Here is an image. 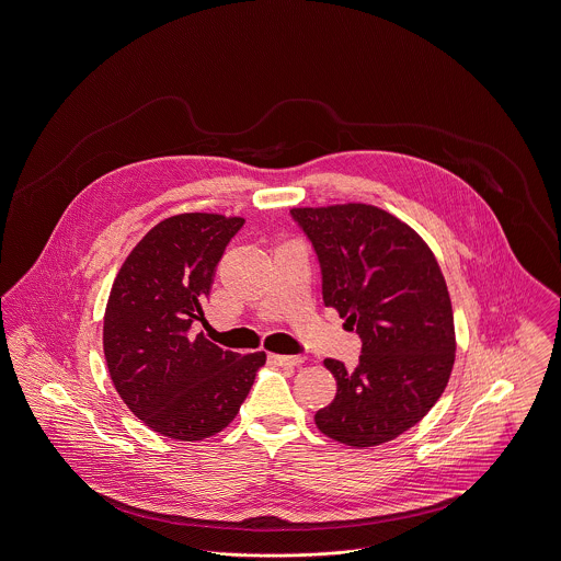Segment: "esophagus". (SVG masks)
<instances>
[{
  "label": "esophagus",
  "mask_w": 561,
  "mask_h": 561,
  "mask_svg": "<svg viewBox=\"0 0 561 561\" xmlns=\"http://www.w3.org/2000/svg\"><path fill=\"white\" fill-rule=\"evenodd\" d=\"M306 359H308L306 355H268V362L279 368H295L306 364Z\"/></svg>",
  "instance_id": "esophagus-1"
}]
</instances>
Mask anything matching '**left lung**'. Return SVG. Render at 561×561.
<instances>
[{
  "mask_svg": "<svg viewBox=\"0 0 561 561\" xmlns=\"http://www.w3.org/2000/svg\"><path fill=\"white\" fill-rule=\"evenodd\" d=\"M322 277V301L357 329L355 368L324 359L337 380L316 426L344 445L374 447L413 428L454 366V316L443 273L415 230L368 204L293 208Z\"/></svg>",
  "mask_w": 561,
  "mask_h": 561,
  "instance_id": "obj_1",
  "label": "left lung"
}]
</instances>
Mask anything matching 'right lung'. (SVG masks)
I'll use <instances>...</instances> for the list:
<instances>
[{
  "label": "right lung",
  "mask_w": 561,
  "mask_h": 561,
  "mask_svg": "<svg viewBox=\"0 0 561 561\" xmlns=\"http://www.w3.org/2000/svg\"><path fill=\"white\" fill-rule=\"evenodd\" d=\"M245 219L185 213L157 224L112 286L103 348L126 407L159 435L199 440L239 413L266 355H239L191 327Z\"/></svg>",
  "instance_id": "add662e5"
}]
</instances>
